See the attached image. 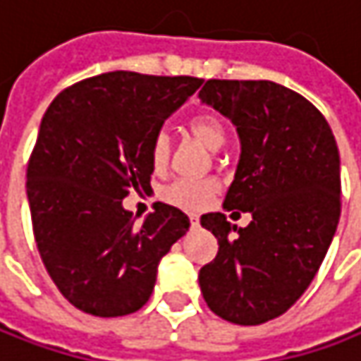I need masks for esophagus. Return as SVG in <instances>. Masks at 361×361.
Returning a JSON list of instances; mask_svg holds the SVG:
<instances>
[{
    "instance_id": "obj_1",
    "label": "esophagus",
    "mask_w": 361,
    "mask_h": 361,
    "mask_svg": "<svg viewBox=\"0 0 361 361\" xmlns=\"http://www.w3.org/2000/svg\"><path fill=\"white\" fill-rule=\"evenodd\" d=\"M189 219H191V228H197V226H199V216H197V214H191Z\"/></svg>"
}]
</instances>
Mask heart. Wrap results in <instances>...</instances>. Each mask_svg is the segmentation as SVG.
I'll use <instances>...</instances> for the list:
<instances>
[{"label": "heart", "mask_w": 361, "mask_h": 361, "mask_svg": "<svg viewBox=\"0 0 361 361\" xmlns=\"http://www.w3.org/2000/svg\"><path fill=\"white\" fill-rule=\"evenodd\" d=\"M191 135L199 143H203L207 149H219L226 143V127L216 115H195L187 123ZM147 158H149V166L154 172H162L168 166V158H170V140L166 133H156L149 145H147ZM218 193V183L214 178H178L172 180L168 187L162 189V199L180 209L187 212H197L201 207H205L212 197Z\"/></svg>", "instance_id": "1"}]
</instances>
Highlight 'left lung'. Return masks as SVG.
Listing matches in <instances>:
<instances>
[{"label": "left lung", "mask_w": 361, "mask_h": 361, "mask_svg": "<svg viewBox=\"0 0 361 361\" xmlns=\"http://www.w3.org/2000/svg\"><path fill=\"white\" fill-rule=\"evenodd\" d=\"M199 98L236 125L243 154L224 207L252 216L246 228L201 216L219 245L199 271L201 294L224 321L261 324L296 304L335 236L337 142L312 102L275 82L207 80Z\"/></svg>", "instance_id": "8db88e82"}]
</instances>
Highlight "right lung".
<instances>
[{
	"label": "right lung",
	"mask_w": 361,
	"mask_h": 361,
	"mask_svg": "<svg viewBox=\"0 0 361 361\" xmlns=\"http://www.w3.org/2000/svg\"><path fill=\"white\" fill-rule=\"evenodd\" d=\"M203 80L109 71L55 96L26 168L32 232L47 273L75 308L125 317L152 296L160 259L189 230L166 203L137 224L123 209L152 189L149 140Z\"/></svg>",
	"instance_id": "add662e5"
}]
</instances>
